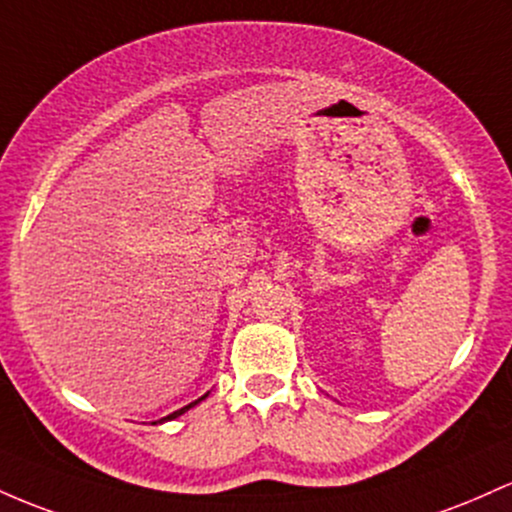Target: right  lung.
<instances>
[{"mask_svg": "<svg viewBox=\"0 0 512 512\" xmlns=\"http://www.w3.org/2000/svg\"><path fill=\"white\" fill-rule=\"evenodd\" d=\"M210 394V392H208ZM208 394H203V396H200V399H195L193 401V404H188V406H183V409H179V411H174V413H169V416H166V418H162V421H154V423H164V421H174V418H179L181 416V413H186L188 409H193V406L195 404H200V401H203L205 399V396H208Z\"/></svg>", "mask_w": 512, "mask_h": 512, "instance_id": "obj_1", "label": "right lung"}]
</instances>
